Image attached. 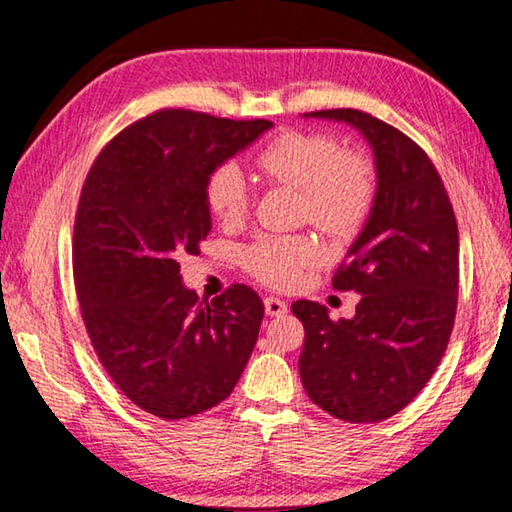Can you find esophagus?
Returning <instances> with one entry per match:
<instances>
[{"mask_svg":"<svg viewBox=\"0 0 512 512\" xmlns=\"http://www.w3.org/2000/svg\"><path fill=\"white\" fill-rule=\"evenodd\" d=\"M264 309H266V314L271 316V318L284 316V314H287V302L280 300V298H275V296H266L264 298Z\"/></svg>","mask_w":512,"mask_h":512,"instance_id":"34e87169","label":"esophagus"}]
</instances>
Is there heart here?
<instances>
[{"instance_id":"obj_1","label":"heart","mask_w":512,"mask_h":512,"mask_svg":"<svg viewBox=\"0 0 512 512\" xmlns=\"http://www.w3.org/2000/svg\"><path fill=\"white\" fill-rule=\"evenodd\" d=\"M259 173L275 185L298 189L300 214L332 237H350L368 219L375 201V173L357 153L341 151L329 135L289 131L257 153ZM248 183L237 164H221L205 183V203L214 219L237 223L248 210ZM241 262L273 287H291L302 268L318 262L307 237H257Z\"/></svg>"}]
</instances>
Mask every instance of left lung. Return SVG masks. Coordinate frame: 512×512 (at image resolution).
<instances>
[{"instance_id": "left-lung-1", "label": "left lung", "mask_w": 512, "mask_h": 512, "mask_svg": "<svg viewBox=\"0 0 512 512\" xmlns=\"http://www.w3.org/2000/svg\"><path fill=\"white\" fill-rule=\"evenodd\" d=\"M305 117L359 131L375 160V201L334 275L357 291L352 318L296 300L305 325L298 359L309 400L345 422H379L413 402L452 336L458 300V225L436 167L418 144L368 112L339 108Z\"/></svg>"}]
</instances>
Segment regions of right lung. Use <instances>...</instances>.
Masks as SVG:
<instances>
[{"mask_svg":"<svg viewBox=\"0 0 512 512\" xmlns=\"http://www.w3.org/2000/svg\"><path fill=\"white\" fill-rule=\"evenodd\" d=\"M273 121L160 110L94 160L74 223V280L99 361L128 400L162 420L212 409L232 393L257 343L264 302L232 284L198 300L178 257L210 235V173Z\"/></svg>","mask_w":512,"mask_h":512,"instance_id":"right-lung-1","label":"right lung"}]
</instances>
